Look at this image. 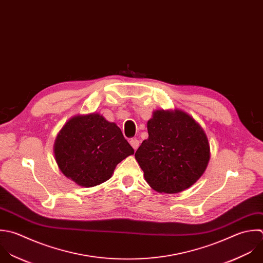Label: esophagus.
Returning a JSON list of instances; mask_svg holds the SVG:
<instances>
[{
	"label": "esophagus",
	"mask_w": 263,
	"mask_h": 263,
	"mask_svg": "<svg viewBox=\"0 0 263 263\" xmlns=\"http://www.w3.org/2000/svg\"><path fill=\"white\" fill-rule=\"evenodd\" d=\"M130 144H131V146L136 151V149L138 148V146H139V141H138L136 138H134V139H131V140H130Z\"/></svg>",
	"instance_id": "1"
}]
</instances>
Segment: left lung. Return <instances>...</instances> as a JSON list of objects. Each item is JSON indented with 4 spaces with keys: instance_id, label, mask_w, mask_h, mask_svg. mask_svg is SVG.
I'll return each mask as SVG.
<instances>
[{
    "instance_id": "left-lung-1",
    "label": "left lung",
    "mask_w": 263,
    "mask_h": 263,
    "mask_svg": "<svg viewBox=\"0 0 263 263\" xmlns=\"http://www.w3.org/2000/svg\"><path fill=\"white\" fill-rule=\"evenodd\" d=\"M147 132L135 159L148 185L161 194H177L196 183L210 160L201 125L181 109H158L147 122Z\"/></svg>"
}]
</instances>
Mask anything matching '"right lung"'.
Instances as JSON below:
<instances>
[{
  "instance_id": "1",
  "label": "right lung",
  "mask_w": 263,
  "mask_h": 263,
  "mask_svg": "<svg viewBox=\"0 0 263 263\" xmlns=\"http://www.w3.org/2000/svg\"><path fill=\"white\" fill-rule=\"evenodd\" d=\"M53 153L64 176L80 186L92 187L108 180L134 149L116 123L93 112L70 118L57 134Z\"/></svg>"
}]
</instances>
